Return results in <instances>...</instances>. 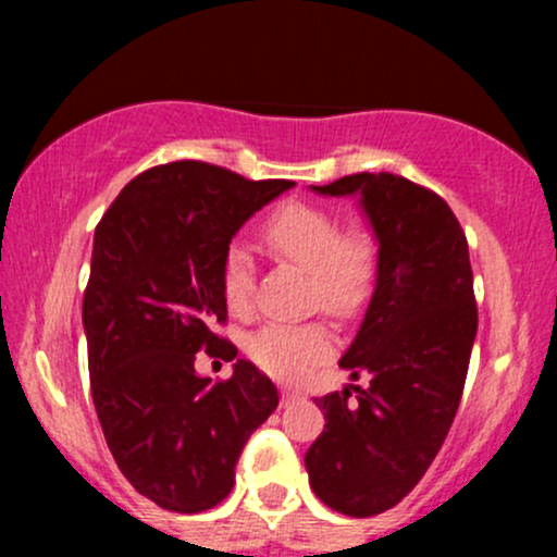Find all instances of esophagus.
<instances>
[{
	"mask_svg": "<svg viewBox=\"0 0 557 557\" xmlns=\"http://www.w3.org/2000/svg\"><path fill=\"white\" fill-rule=\"evenodd\" d=\"M300 398L298 393H290V389H283V406H290V403H296Z\"/></svg>",
	"mask_w": 557,
	"mask_h": 557,
	"instance_id": "1",
	"label": "esophagus"
}]
</instances>
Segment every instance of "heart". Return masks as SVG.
Masks as SVG:
<instances>
[{
    "mask_svg": "<svg viewBox=\"0 0 557 557\" xmlns=\"http://www.w3.org/2000/svg\"><path fill=\"white\" fill-rule=\"evenodd\" d=\"M261 238L274 257L311 274V300L330 314H359L372 296L380 270L376 240L363 227H341L330 209L287 201L264 222ZM220 283L227 309L248 314L253 306V261L238 243L222 257ZM246 348L259 369L293 382L330 359L335 337L319 322H270L248 337Z\"/></svg>",
    "mask_w": 557,
    "mask_h": 557,
    "instance_id": "heart-1",
    "label": "heart"
}]
</instances>
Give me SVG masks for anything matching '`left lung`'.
<instances>
[{
  "mask_svg": "<svg viewBox=\"0 0 557 557\" xmlns=\"http://www.w3.org/2000/svg\"><path fill=\"white\" fill-rule=\"evenodd\" d=\"M311 190L359 196L380 243L367 317L341 359L372 382L317 398L327 424L304 458L319 500L367 519L417 487L456 419L476 337L474 274L456 214L424 185L359 172Z\"/></svg>",
  "mask_w": 557,
  "mask_h": 557,
  "instance_id": "1",
  "label": "left lung"
}]
</instances>
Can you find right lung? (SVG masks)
<instances>
[{
    "label": "right lung",
    "mask_w": 557,
    "mask_h": 557,
    "mask_svg": "<svg viewBox=\"0 0 557 557\" xmlns=\"http://www.w3.org/2000/svg\"><path fill=\"white\" fill-rule=\"evenodd\" d=\"M293 181H246L183 159L140 172L94 233L83 330L96 417L127 482L159 508L201 513L230 495L251 432L277 387L251 361L198 376L196 354L233 361L222 257L253 212Z\"/></svg>",
    "instance_id": "1"
}]
</instances>
